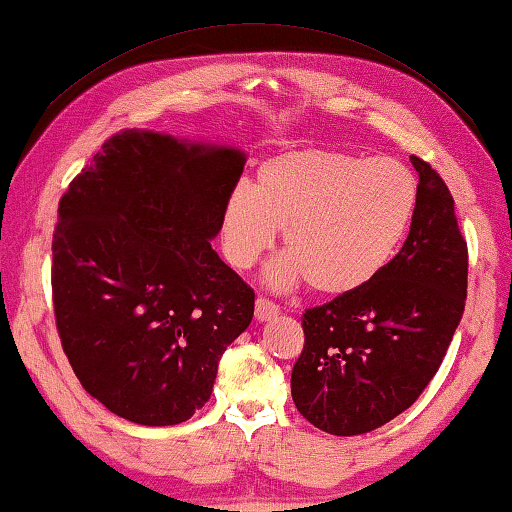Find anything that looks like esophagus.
<instances>
[{
    "mask_svg": "<svg viewBox=\"0 0 512 512\" xmlns=\"http://www.w3.org/2000/svg\"><path fill=\"white\" fill-rule=\"evenodd\" d=\"M277 313H280V309H277V304H273L271 300H266V297H257V302H255V318L259 322L271 320V318H275Z\"/></svg>",
    "mask_w": 512,
    "mask_h": 512,
    "instance_id": "34e87169",
    "label": "esophagus"
}]
</instances>
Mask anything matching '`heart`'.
Masks as SVG:
<instances>
[{"label": "heart", "mask_w": 512, "mask_h": 512, "mask_svg": "<svg viewBox=\"0 0 512 512\" xmlns=\"http://www.w3.org/2000/svg\"><path fill=\"white\" fill-rule=\"evenodd\" d=\"M418 208V181L403 163L365 154L302 147L257 167L255 188L239 183L221 212L228 262L246 271L275 244L284 246L266 268V284L286 291L311 282L340 297L371 284L392 262Z\"/></svg>", "instance_id": "obj_1"}]
</instances>
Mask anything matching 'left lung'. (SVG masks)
Wrapping results in <instances>:
<instances>
[{
    "label": "left lung",
    "instance_id": "left-lung-1",
    "mask_svg": "<svg viewBox=\"0 0 512 512\" xmlns=\"http://www.w3.org/2000/svg\"><path fill=\"white\" fill-rule=\"evenodd\" d=\"M418 208L403 248L374 282L302 315L291 396L336 436L376 430L405 412L439 371L468 295V246L454 199L418 156Z\"/></svg>",
    "mask_w": 512,
    "mask_h": 512
}]
</instances>
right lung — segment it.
Here are the masks:
<instances>
[{"label":"right lung","instance_id":"add662e5","mask_svg":"<svg viewBox=\"0 0 512 512\" xmlns=\"http://www.w3.org/2000/svg\"><path fill=\"white\" fill-rule=\"evenodd\" d=\"M244 163L237 147L125 129L60 199L55 324L82 387L120 418L188 421L253 320V288L210 244Z\"/></svg>","mask_w":512,"mask_h":512}]
</instances>
